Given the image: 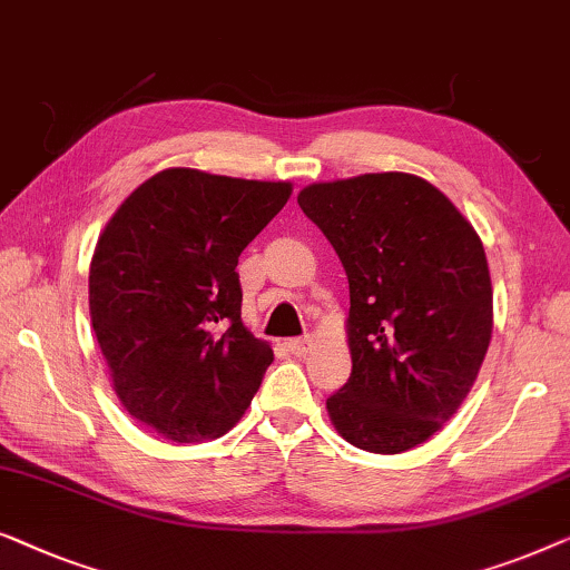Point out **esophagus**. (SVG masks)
Segmentation results:
<instances>
[{
  "instance_id": "34e87169",
  "label": "esophagus",
  "mask_w": 570,
  "mask_h": 570,
  "mask_svg": "<svg viewBox=\"0 0 570 570\" xmlns=\"http://www.w3.org/2000/svg\"><path fill=\"white\" fill-rule=\"evenodd\" d=\"M286 346L294 356H307L309 348H312V338H309V335H304V338H292V341H286Z\"/></svg>"
}]
</instances>
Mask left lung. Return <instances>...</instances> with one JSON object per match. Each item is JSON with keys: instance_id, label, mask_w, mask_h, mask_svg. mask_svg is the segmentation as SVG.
Returning <instances> with one entry per match:
<instances>
[{"instance_id": "obj_1", "label": "left lung", "mask_w": 570, "mask_h": 570, "mask_svg": "<svg viewBox=\"0 0 570 570\" xmlns=\"http://www.w3.org/2000/svg\"><path fill=\"white\" fill-rule=\"evenodd\" d=\"M296 202L348 276L354 366L327 415L348 444L407 452L452 419L485 358L493 288L483 243L419 175L312 183Z\"/></svg>"}]
</instances>
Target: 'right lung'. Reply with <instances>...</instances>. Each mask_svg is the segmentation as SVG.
<instances>
[{"label": "right lung", "instance_id": "1", "mask_svg": "<svg viewBox=\"0 0 570 570\" xmlns=\"http://www.w3.org/2000/svg\"><path fill=\"white\" fill-rule=\"evenodd\" d=\"M288 196L284 180L170 167L110 216L90 263V317L141 426L194 444L243 419L274 351L243 325L235 268Z\"/></svg>", "mask_w": 570, "mask_h": 570}]
</instances>
